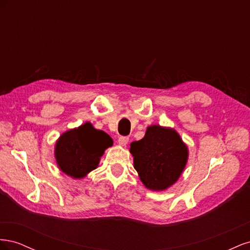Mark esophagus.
<instances>
[{
	"instance_id": "34e87169",
	"label": "esophagus",
	"mask_w": 250,
	"mask_h": 250,
	"mask_svg": "<svg viewBox=\"0 0 250 250\" xmlns=\"http://www.w3.org/2000/svg\"><path fill=\"white\" fill-rule=\"evenodd\" d=\"M128 142H129V138H128V137H120L118 139V143L120 144L121 146H126Z\"/></svg>"
}]
</instances>
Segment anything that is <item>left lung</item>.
<instances>
[{
  "label": "left lung",
  "mask_w": 250,
  "mask_h": 250,
  "mask_svg": "<svg viewBox=\"0 0 250 250\" xmlns=\"http://www.w3.org/2000/svg\"><path fill=\"white\" fill-rule=\"evenodd\" d=\"M130 152L142 183L154 191L175 184L188 160V149L178 133L158 125L148 127L145 137L132 142Z\"/></svg>",
  "instance_id": "left-lung-1"
}]
</instances>
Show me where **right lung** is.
I'll return each mask as SVG.
<instances>
[{
    "mask_svg": "<svg viewBox=\"0 0 250 250\" xmlns=\"http://www.w3.org/2000/svg\"><path fill=\"white\" fill-rule=\"evenodd\" d=\"M111 145L112 140L107 133L85 123L59 138L55 147L56 161L66 175L82 178L97 168L104 150Z\"/></svg>",
    "mask_w": 250,
    "mask_h": 250,
    "instance_id": "1",
    "label": "right lung"
}]
</instances>
